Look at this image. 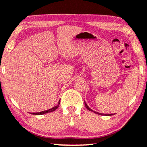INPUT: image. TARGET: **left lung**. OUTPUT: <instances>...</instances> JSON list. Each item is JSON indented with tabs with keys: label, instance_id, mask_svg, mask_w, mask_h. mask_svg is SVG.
<instances>
[{
	"label": "left lung",
	"instance_id": "obj_1",
	"mask_svg": "<svg viewBox=\"0 0 147 147\" xmlns=\"http://www.w3.org/2000/svg\"><path fill=\"white\" fill-rule=\"evenodd\" d=\"M85 107L87 108V110H89V111H92V112H94V113H96V114H98V115H107H107H109V116H111V115H113V114H103V115H102V113H99L95 112V111H93V110H92V109H91L87 105V104L85 103Z\"/></svg>",
	"mask_w": 147,
	"mask_h": 147
}]
</instances>
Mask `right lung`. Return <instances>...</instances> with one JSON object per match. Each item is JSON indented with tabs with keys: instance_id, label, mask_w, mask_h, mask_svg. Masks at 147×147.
Wrapping results in <instances>:
<instances>
[{
	"instance_id": "right-lung-1",
	"label": "right lung",
	"mask_w": 147,
	"mask_h": 147,
	"mask_svg": "<svg viewBox=\"0 0 147 147\" xmlns=\"http://www.w3.org/2000/svg\"><path fill=\"white\" fill-rule=\"evenodd\" d=\"M60 102H59L58 105L56 106V107H53V108H52V109H49V110H47V111H42V112H39V113H31V114H32V115H43V114H45V113H48L53 112V111H55V110H56V109H57V108H58V107H59V105H60Z\"/></svg>"
}]
</instances>
